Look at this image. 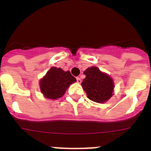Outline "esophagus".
I'll return each instance as SVG.
<instances>
[{
	"instance_id": "34e87169",
	"label": "esophagus",
	"mask_w": 151,
	"mask_h": 151,
	"mask_svg": "<svg viewBox=\"0 0 151 151\" xmlns=\"http://www.w3.org/2000/svg\"><path fill=\"white\" fill-rule=\"evenodd\" d=\"M76 80H77V82H78V84H80V83H81V82H82V80H81V78H80L79 77H77Z\"/></svg>"
}]
</instances>
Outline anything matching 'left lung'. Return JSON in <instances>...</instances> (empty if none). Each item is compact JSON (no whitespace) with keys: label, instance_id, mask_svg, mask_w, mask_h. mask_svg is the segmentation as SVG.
I'll return each mask as SVG.
<instances>
[{"label":"left lung","instance_id":"obj_1","mask_svg":"<svg viewBox=\"0 0 151 151\" xmlns=\"http://www.w3.org/2000/svg\"><path fill=\"white\" fill-rule=\"evenodd\" d=\"M84 74L86 77L82 82V88L91 101L103 104L113 96L115 86L109 75L101 72L96 66L88 67Z\"/></svg>","mask_w":151,"mask_h":151}]
</instances>
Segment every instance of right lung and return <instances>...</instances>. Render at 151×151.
<instances>
[{
    "label": "right lung",
    "mask_w": 151,
    "mask_h": 151,
    "mask_svg": "<svg viewBox=\"0 0 151 151\" xmlns=\"http://www.w3.org/2000/svg\"><path fill=\"white\" fill-rule=\"evenodd\" d=\"M76 82L69 71L52 66L43 78L40 79L41 92L45 98L56 100L64 95L71 84Z\"/></svg>",
    "instance_id": "add662e5"
}]
</instances>
